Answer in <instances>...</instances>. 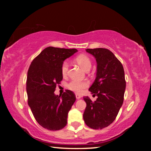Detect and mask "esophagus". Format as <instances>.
Returning <instances> with one entry per match:
<instances>
[{"mask_svg": "<svg viewBox=\"0 0 151 151\" xmlns=\"http://www.w3.org/2000/svg\"><path fill=\"white\" fill-rule=\"evenodd\" d=\"M75 96H76V99H80L81 98V97H82L81 95H80V94H76Z\"/></svg>", "mask_w": 151, "mask_h": 151, "instance_id": "esophagus-1", "label": "esophagus"}]
</instances>
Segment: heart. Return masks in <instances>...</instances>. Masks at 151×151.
<instances>
[{"mask_svg":"<svg viewBox=\"0 0 151 151\" xmlns=\"http://www.w3.org/2000/svg\"><path fill=\"white\" fill-rule=\"evenodd\" d=\"M76 62L80 65L85 71L90 70L91 68V60L88 57L84 55H79L76 58ZM68 71V63L65 61L61 66V73L62 75L65 76L67 75ZM88 82L86 81H77L73 80L68 83L67 87L69 90L73 91L74 93L80 94L88 86Z\"/></svg>","mask_w":151,"mask_h":151,"instance_id":"b5f03b06","label":"heart"}]
</instances>
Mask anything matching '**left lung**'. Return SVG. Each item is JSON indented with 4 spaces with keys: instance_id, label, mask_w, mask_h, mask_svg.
Wrapping results in <instances>:
<instances>
[{
    "instance_id": "obj_1",
    "label": "left lung",
    "mask_w": 151,
    "mask_h": 151,
    "mask_svg": "<svg viewBox=\"0 0 151 151\" xmlns=\"http://www.w3.org/2000/svg\"><path fill=\"white\" fill-rule=\"evenodd\" d=\"M86 51L95 58L96 78L89 91L97 96L93 102L84 96L86 103L83 119L91 129H103L109 126L122 105L126 88L124 71L121 63L111 50L106 48H87Z\"/></svg>"
}]
</instances>
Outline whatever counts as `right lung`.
<instances>
[{"instance_id":"add662e5","label":"right lung","mask_w":151,"mask_h":151,"mask_svg":"<svg viewBox=\"0 0 151 151\" xmlns=\"http://www.w3.org/2000/svg\"><path fill=\"white\" fill-rule=\"evenodd\" d=\"M77 51L48 47L32 60L28 70V104L38 123L49 131H58L66 126L68 113L76 101L71 91L59 96L55 91L63 80V62Z\"/></svg>"}]
</instances>
